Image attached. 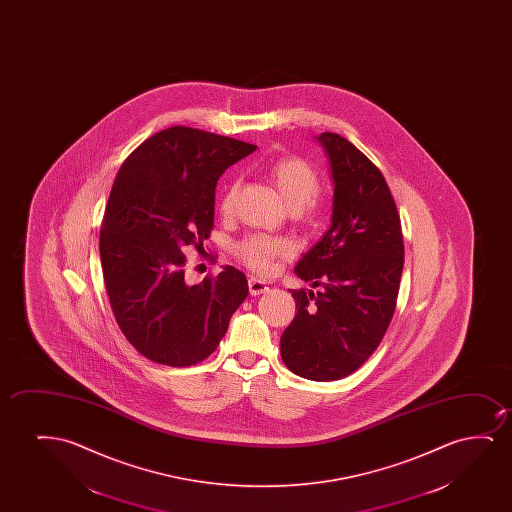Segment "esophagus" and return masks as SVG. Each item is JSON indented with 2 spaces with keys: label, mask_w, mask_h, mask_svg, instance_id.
Here are the masks:
<instances>
[{
  "label": "esophagus",
  "mask_w": 512,
  "mask_h": 512,
  "mask_svg": "<svg viewBox=\"0 0 512 512\" xmlns=\"http://www.w3.org/2000/svg\"><path fill=\"white\" fill-rule=\"evenodd\" d=\"M248 287H250V294L260 295L269 292L266 281L259 280V278H250L248 280Z\"/></svg>",
  "instance_id": "34e87169"
}]
</instances>
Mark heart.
I'll use <instances>...</instances> for the list:
<instances>
[{
  "label": "heart",
  "mask_w": 512,
  "mask_h": 512,
  "mask_svg": "<svg viewBox=\"0 0 512 512\" xmlns=\"http://www.w3.org/2000/svg\"><path fill=\"white\" fill-rule=\"evenodd\" d=\"M267 178L278 196L283 199V203L294 211L295 217L313 222L320 215V204L315 197L320 190V176L309 162L301 157H283L269 168ZM236 194V183L227 185L222 192L218 210L225 217L234 210ZM287 252V243L260 234L246 236L234 246L236 257L245 266L262 274L271 273L276 266V260L281 259Z\"/></svg>",
  "instance_id": "1"
}]
</instances>
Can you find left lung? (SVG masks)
<instances>
[{
    "label": "left lung",
    "instance_id": "1",
    "mask_svg": "<svg viewBox=\"0 0 512 512\" xmlns=\"http://www.w3.org/2000/svg\"><path fill=\"white\" fill-rule=\"evenodd\" d=\"M318 141L334 180L332 225L295 274L313 290H290L294 320L281 334V360L313 381H336L371 357L392 322L404 241L399 211L378 166L336 133Z\"/></svg>",
    "mask_w": 512,
    "mask_h": 512
}]
</instances>
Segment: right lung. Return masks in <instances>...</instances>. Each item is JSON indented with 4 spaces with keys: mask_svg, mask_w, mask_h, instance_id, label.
<instances>
[{
    "mask_svg": "<svg viewBox=\"0 0 512 512\" xmlns=\"http://www.w3.org/2000/svg\"><path fill=\"white\" fill-rule=\"evenodd\" d=\"M255 148L173 126L143 141L120 166L99 232L103 280L122 334L152 362H203L248 295L245 274L232 266L187 285L183 250H204L218 178Z\"/></svg>",
    "mask_w": 512,
    "mask_h": 512,
    "instance_id": "1",
    "label": "right lung"
}]
</instances>
